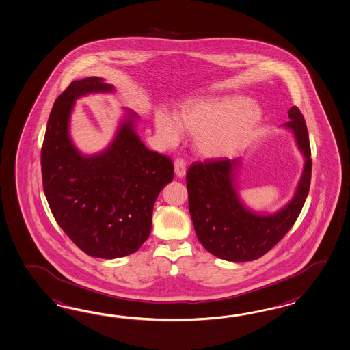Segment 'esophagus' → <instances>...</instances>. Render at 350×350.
<instances>
[{"instance_id": "34e87169", "label": "esophagus", "mask_w": 350, "mask_h": 350, "mask_svg": "<svg viewBox=\"0 0 350 350\" xmlns=\"http://www.w3.org/2000/svg\"><path fill=\"white\" fill-rule=\"evenodd\" d=\"M175 174L179 178L185 176V174H187V163H185L183 159H176L175 160Z\"/></svg>"}]
</instances>
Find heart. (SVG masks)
Segmentation results:
<instances>
[{
  "mask_svg": "<svg viewBox=\"0 0 350 350\" xmlns=\"http://www.w3.org/2000/svg\"><path fill=\"white\" fill-rule=\"evenodd\" d=\"M262 119L261 109L241 96H208L187 101L174 118L159 110L156 133L174 146L180 133L196 137V146L206 159H221L250 144Z\"/></svg>",
  "mask_w": 350,
  "mask_h": 350,
  "instance_id": "b5f03b06",
  "label": "heart"
}]
</instances>
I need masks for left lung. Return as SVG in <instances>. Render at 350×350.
Instances as JSON below:
<instances>
[{"mask_svg": "<svg viewBox=\"0 0 350 350\" xmlns=\"http://www.w3.org/2000/svg\"><path fill=\"white\" fill-rule=\"evenodd\" d=\"M288 117L284 126L295 133L305 167L295 197L278 212L259 215L242 204L234 184L239 159H206L189 167V212L194 230L206 250L217 258L234 262L259 259L284 237L301 213L311 184V147L299 109L292 107Z\"/></svg>", "mask_w": 350, "mask_h": 350, "instance_id": "left-lung-1", "label": "left lung"}]
</instances>
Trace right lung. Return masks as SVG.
<instances>
[{
	"label": "right lung",
	"mask_w": 350,
	"mask_h": 350,
	"mask_svg": "<svg viewBox=\"0 0 350 350\" xmlns=\"http://www.w3.org/2000/svg\"><path fill=\"white\" fill-rule=\"evenodd\" d=\"M114 91L100 77L72 81L54 103L42 147L45 198L57 224L92 258L131 255L148 239L154 202L174 179L170 157L150 151L128 111L108 148L83 156L68 133L75 100Z\"/></svg>",
	"instance_id": "1"
}]
</instances>
